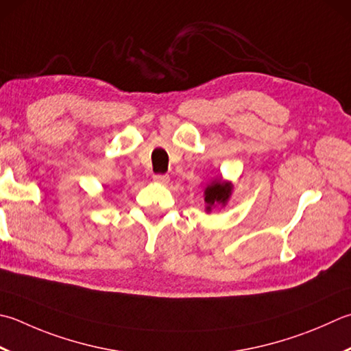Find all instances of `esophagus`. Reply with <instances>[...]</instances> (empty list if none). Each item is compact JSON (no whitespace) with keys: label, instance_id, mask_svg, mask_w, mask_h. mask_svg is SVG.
<instances>
[{"label":"esophagus","instance_id":"obj_1","mask_svg":"<svg viewBox=\"0 0 351 351\" xmlns=\"http://www.w3.org/2000/svg\"><path fill=\"white\" fill-rule=\"evenodd\" d=\"M154 181L158 182V184L166 185V184H169L170 178H169V175H155V176H154Z\"/></svg>","mask_w":351,"mask_h":351}]
</instances>
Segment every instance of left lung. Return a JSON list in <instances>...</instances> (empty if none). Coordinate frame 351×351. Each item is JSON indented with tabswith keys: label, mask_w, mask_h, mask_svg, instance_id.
I'll use <instances>...</instances> for the list:
<instances>
[{
	"label": "left lung",
	"mask_w": 351,
	"mask_h": 351,
	"mask_svg": "<svg viewBox=\"0 0 351 351\" xmlns=\"http://www.w3.org/2000/svg\"><path fill=\"white\" fill-rule=\"evenodd\" d=\"M232 191V184L231 182H225L221 180H215L213 182H210V185H207V189L204 191V201L207 204V210L208 213L211 211V208H215L216 205H226L228 199L231 196Z\"/></svg>",
	"instance_id": "obj_1"
}]
</instances>
